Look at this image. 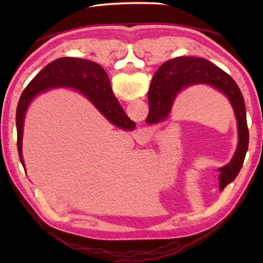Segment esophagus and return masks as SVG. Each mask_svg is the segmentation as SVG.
<instances>
[{
  "instance_id": "obj_1",
  "label": "esophagus",
  "mask_w": 263,
  "mask_h": 263,
  "mask_svg": "<svg viewBox=\"0 0 263 263\" xmlns=\"http://www.w3.org/2000/svg\"><path fill=\"white\" fill-rule=\"evenodd\" d=\"M138 135H139V138L141 140H149L151 137V133L148 128H145V127H140L138 129Z\"/></svg>"
}]
</instances>
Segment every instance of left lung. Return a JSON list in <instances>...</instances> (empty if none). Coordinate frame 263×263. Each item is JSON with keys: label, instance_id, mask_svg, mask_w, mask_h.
<instances>
[{"label": "left lung", "instance_id": "obj_1", "mask_svg": "<svg viewBox=\"0 0 263 263\" xmlns=\"http://www.w3.org/2000/svg\"><path fill=\"white\" fill-rule=\"evenodd\" d=\"M195 84H208L224 93L232 104L238 125V146L228 164L218 169L219 190L233 182L241 170L248 150L249 130L247 126L246 105L239 86L234 79L204 58L179 57L165 61L157 70L148 93V124L162 122L169 116L177 95Z\"/></svg>", "mask_w": 263, "mask_h": 263}]
</instances>
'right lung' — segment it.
I'll return each instance as SVG.
<instances>
[{
	"label": "right lung",
	"mask_w": 263,
	"mask_h": 263,
	"mask_svg": "<svg viewBox=\"0 0 263 263\" xmlns=\"http://www.w3.org/2000/svg\"><path fill=\"white\" fill-rule=\"evenodd\" d=\"M52 87H71L83 93L110 123L124 129H134L135 123L125 114L112 91L108 76L98 63L80 58H59L47 65L23 91L16 108L17 149L22 156L24 118L30 102L43 91Z\"/></svg>",
	"instance_id": "obj_1"
}]
</instances>
